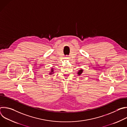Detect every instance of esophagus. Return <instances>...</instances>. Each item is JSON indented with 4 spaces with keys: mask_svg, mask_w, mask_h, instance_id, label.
Segmentation results:
<instances>
[{
    "mask_svg": "<svg viewBox=\"0 0 127 127\" xmlns=\"http://www.w3.org/2000/svg\"><path fill=\"white\" fill-rule=\"evenodd\" d=\"M68 57H66V59H68Z\"/></svg>",
    "mask_w": 127,
    "mask_h": 127,
    "instance_id": "obj_1",
    "label": "esophagus"
}]
</instances>
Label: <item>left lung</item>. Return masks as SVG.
<instances>
[{"mask_svg":"<svg viewBox=\"0 0 127 127\" xmlns=\"http://www.w3.org/2000/svg\"><path fill=\"white\" fill-rule=\"evenodd\" d=\"M83 72V70L82 69H81L80 70H79L77 72V74L78 75H81V74H82V73Z\"/></svg>","mask_w":127,"mask_h":127,"instance_id":"obj_1","label":"left lung"}]
</instances>
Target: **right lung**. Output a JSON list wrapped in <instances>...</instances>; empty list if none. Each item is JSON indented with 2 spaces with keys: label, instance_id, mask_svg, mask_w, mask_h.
Masks as SVG:
<instances>
[{
  "label": "right lung",
  "instance_id": "add662e5",
  "mask_svg": "<svg viewBox=\"0 0 127 127\" xmlns=\"http://www.w3.org/2000/svg\"><path fill=\"white\" fill-rule=\"evenodd\" d=\"M54 69L53 68H51V69H50V71H49V74L50 75H52L53 74H54Z\"/></svg>",
  "mask_w": 127,
  "mask_h": 127
}]
</instances>
